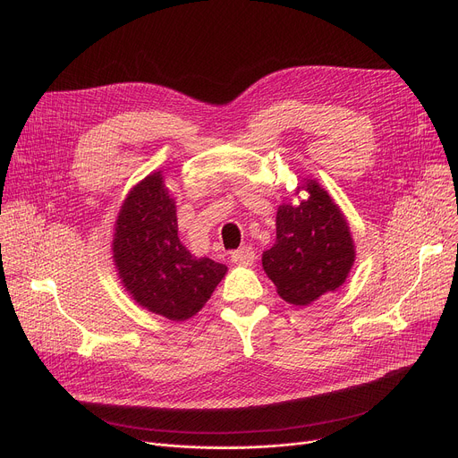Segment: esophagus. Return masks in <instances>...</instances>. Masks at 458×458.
Masks as SVG:
<instances>
[{"label": "esophagus", "mask_w": 458, "mask_h": 458, "mask_svg": "<svg viewBox=\"0 0 458 458\" xmlns=\"http://www.w3.org/2000/svg\"><path fill=\"white\" fill-rule=\"evenodd\" d=\"M231 260L238 266H251L257 260V255H255V250L250 248V245H243V248L231 253Z\"/></svg>", "instance_id": "34e87169"}]
</instances>
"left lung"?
Segmentation results:
<instances>
[{
    "label": "left lung",
    "mask_w": 458,
    "mask_h": 458,
    "mask_svg": "<svg viewBox=\"0 0 458 458\" xmlns=\"http://www.w3.org/2000/svg\"><path fill=\"white\" fill-rule=\"evenodd\" d=\"M301 205H280L276 242L264 251L262 266L290 304L306 306L337 290L354 264V243L339 207L315 182Z\"/></svg>",
    "instance_id": "left-lung-1"
}]
</instances>
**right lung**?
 I'll return each instance as SVG.
<instances>
[{"label":"right lung","instance_id":"add662e5","mask_svg":"<svg viewBox=\"0 0 458 458\" xmlns=\"http://www.w3.org/2000/svg\"><path fill=\"white\" fill-rule=\"evenodd\" d=\"M114 260L131 297L170 321L198 313L227 271L224 264L192 257L180 242L161 172L147 175L126 198L115 222Z\"/></svg>","mask_w":458,"mask_h":458}]
</instances>
